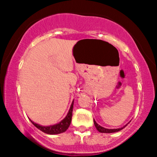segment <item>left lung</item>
I'll return each instance as SVG.
<instances>
[{"label": "left lung", "mask_w": 157, "mask_h": 157, "mask_svg": "<svg viewBox=\"0 0 157 157\" xmlns=\"http://www.w3.org/2000/svg\"><path fill=\"white\" fill-rule=\"evenodd\" d=\"M93 122H94V125L95 127H96V129H97L98 131H99L100 133H115V132H118V131H121V130H122L123 128H125L126 126H127V124H125L124 126H123L122 128H115V129H109V128H103L102 127V126H100L99 124H98L97 123H96V121H95L94 119H93Z\"/></svg>", "instance_id": "1"}]
</instances>
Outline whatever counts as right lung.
Here are the masks:
<instances>
[{"label": "right lung", "instance_id": "1", "mask_svg": "<svg viewBox=\"0 0 157 157\" xmlns=\"http://www.w3.org/2000/svg\"><path fill=\"white\" fill-rule=\"evenodd\" d=\"M73 107H74V101L72 102L71 105V108H70L68 113L66 115L65 118L62 120L61 121H60L58 124H53V125H49V126H42L40 125L39 124H36L34 121H32L31 119L30 121L33 123V124H34L38 129H39L40 131H42V132L45 133V134H61V133L64 132V131H67L68 129L70 124L71 122V118H72V112H73Z\"/></svg>", "mask_w": 157, "mask_h": 157}]
</instances>
